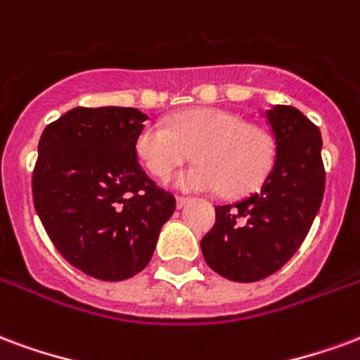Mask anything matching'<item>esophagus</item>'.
Masks as SVG:
<instances>
[{"label":"esophagus","instance_id":"34e87169","mask_svg":"<svg viewBox=\"0 0 360 360\" xmlns=\"http://www.w3.org/2000/svg\"><path fill=\"white\" fill-rule=\"evenodd\" d=\"M190 201H191L190 198H180V195H178V198H176V207H178V209H184V207L188 205Z\"/></svg>","mask_w":360,"mask_h":360}]
</instances>
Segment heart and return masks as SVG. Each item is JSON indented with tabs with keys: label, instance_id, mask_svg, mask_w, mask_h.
<instances>
[{
	"label": "heart",
	"instance_id": "obj_1",
	"mask_svg": "<svg viewBox=\"0 0 360 360\" xmlns=\"http://www.w3.org/2000/svg\"><path fill=\"white\" fill-rule=\"evenodd\" d=\"M136 155L155 178H169L191 157L198 162L176 174L184 190L243 195L269 176L276 146L263 126L219 107L184 111L165 124L148 122L134 141Z\"/></svg>",
	"mask_w": 360,
	"mask_h": 360
}]
</instances>
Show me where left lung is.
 <instances>
[{
  "instance_id": "obj_1",
  "label": "left lung",
  "mask_w": 360,
  "mask_h": 360,
  "mask_svg": "<svg viewBox=\"0 0 360 360\" xmlns=\"http://www.w3.org/2000/svg\"><path fill=\"white\" fill-rule=\"evenodd\" d=\"M276 159L261 190L214 209L217 220L201 240L207 264L234 282H257L280 270L311 230L324 198L319 126L290 105L266 111Z\"/></svg>"
}]
</instances>
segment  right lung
Here are the masks:
<instances>
[{"instance_id": "add662e5", "label": "right lung", "mask_w": 360, "mask_h": 360, "mask_svg": "<svg viewBox=\"0 0 360 360\" xmlns=\"http://www.w3.org/2000/svg\"><path fill=\"white\" fill-rule=\"evenodd\" d=\"M143 115L76 107L46 126L32 174L36 212L57 251L105 282L148 266L176 199L143 172L134 149Z\"/></svg>"}]
</instances>
